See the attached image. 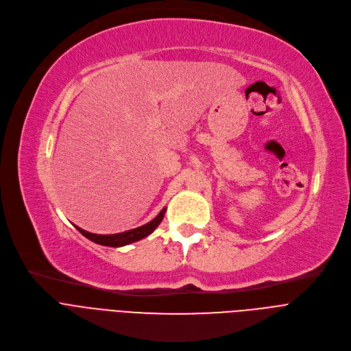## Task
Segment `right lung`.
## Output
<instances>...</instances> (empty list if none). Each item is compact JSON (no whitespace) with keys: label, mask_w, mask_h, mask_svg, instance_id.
Returning <instances> with one entry per match:
<instances>
[{"label":"right lung","mask_w":351,"mask_h":351,"mask_svg":"<svg viewBox=\"0 0 351 351\" xmlns=\"http://www.w3.org/2000/svg\"><path fill=\"white\" fill-rule=\"evenodd\" d=\"M165 212H166V208H163L160 210V213L155 219H152L149 223L139 226L136 229L122 232V233H115V234H97V233L86 232V230H84L78 226H75V228L86 239H89V241H92L94 243H98V245H102V246H110V247H121V246H125V245H129V243L138 242V241H141V239L149 236L159 226V223L162 222Z\"/></svg>","instance_id":"1"}]
</instances>
